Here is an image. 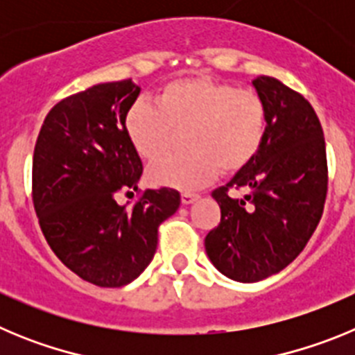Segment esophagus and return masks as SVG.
<instances>
[{
    "label": "esophagus",
    "mask_w": 355,
    "mask_h": 355,
    "mask_svg": "<svg viewBox=\"0 0 355 355\" xmlns=\"http://www.w3.org/2000/svg\"><path fill=\"white\" fill-rule=\"evenodd\" d=\"M197 199H199V196H197V193H190V192H183V193H181V202H183L184 206L193 205V202H196Z\"/></svg>",
    "instance_id": "1"
}]
</instances>
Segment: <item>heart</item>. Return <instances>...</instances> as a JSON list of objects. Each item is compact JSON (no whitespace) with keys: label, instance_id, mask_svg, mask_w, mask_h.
Segmentation results:
<instances>
[{"label":"heart","instance_id":"heart-1","mask_svg":"<svg viewBox=\"0 0 355 355\" xmlns=\"http://www.w3.org/2000/svg\"><path fill=\"white\" fill-rule=\"evenodd\" d=\"M124 128L133 149L146 159L168 149L174 130H187V153L156 159L147 178L158 187L196 190L220 171L233 174L252 162L265 137L266 108L250 89L209 76L180 78L163 85L156 105H131Z\"/></svg>","mask_w":355,"mask_h":355}]
</instances>
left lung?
<instances>
[{
  "label": "left lung",
  "mask_w": 355,
  "mask_h": 355,
  "mask_svg": "<svg viewBox=\"0 0 355 355\" xmlns=\"http://www.w3.org/2000/svg\"><path fill=\"white\" fill-rule=\"evenodd\" d=\"M266 108L258 155L225 187L213 190L220 224L205 240L216 270L238 283H258L286 268L315 233L327 193L324 131L299 92L270 76L252 80ZM243 187L241 200L227 196Z\"/></svg>",
  "instance_id": "obj_1"
}]
</instances>
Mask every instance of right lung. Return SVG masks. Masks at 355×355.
Wrapping results in <instances>:
<instances>
[{
    "label": "right lung",
    "instance_id": "right-lung-1",
    "mask_svg": "<svg viewBox=\"0 0 355 355\" xmlns=\"http://www.w3.org/2000/svg\"><path fill=\"white\" fill-rule=\"evenodd\" d=\"M140 87L99 83L55 105L33 153V206L49 247L69 270L101 288L139 277L155 258L158 225L181 205L172 188L147 190L128 208L115 200L139 190L142 159L124 117Z\"/></svg>",
    "mask_w": 355,
    "mask_h": 355
}]
</instances>
